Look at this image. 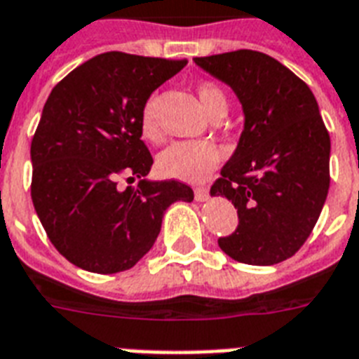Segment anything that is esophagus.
Wrapping results in <instances>:
<instances>
[{
	"label": "esophagus",
	"mask_w": 359,
	"mask_h": 359,
	"mask_svg": "<svg viewBox=\"0 0 359 359\" xmlns=\"http://www.w3.org/2000/svg\"><path fill=\"white\" fill-rule=\"evenodd\" d=\"M194 194H196L197 201H205L208 197V188L207 186H196V188H194Z\"/></svg>",
	"instance_id": "1"
}]
</instances>
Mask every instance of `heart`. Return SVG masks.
I'll list each match as a JSON object with an SVG mask.
<instances>
[{"instance_id": "b5f03b06", "label": "heart", "mask_w": 359, "mask_h": 359, "mask_svg": "<svg viewBox=\"0 0 359 359\" xmlns=\"http://www.w3.org/2000/svg\"><path fill=\"white\" fill-rule=\"evenodd\" d=\"M199 102L208 115L225 114L227 109V95L218 83L201 81L196 87ZM141 134L147 140L156 141L160 137L156 121V104L154 98H149L141 109ZM222 162V152L210 141H179L168 147L158 156V169L163 177L186 182H201L218 168Z\"/></svg>"}]
</instances>
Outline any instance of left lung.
I'll return each instance as SVG.
<instances>
[{
  "instance_id": "1",
  "label": "left lung",
  "mask_w": 359,
  "mask_h": 359,
  "mask_svg": "<svg viewBox=\"0 0 359 359\" xmlns=\"http://www.w3.org/2000/svg\"><path fill=\"white\" fill-rule=\"evenodd\" d=\"M233 87L244 108L235 154L210 188L236 208L219 248L238 262L270 266L309 238L330 188V134L304 80L266 53L236 50L194 57Z\"/></svg>"
}]
</instances>
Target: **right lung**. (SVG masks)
<instances>
[{"label":"right lung","mask_w":359,"mask_h":359,"mask_svg":"<svg viewBox=\"0 0 359 359\" xmlns=\"http://www.w3.org/2000/svg\"><path fill=\"white\" fill-rule=\"evenodd\" d=\"M186 59L106 52L67 74L48 97L31 141V199L61 255L95 273L124 272L151 250L165 208L194 199L179 180H140L152 156L141 109Z\"/></svg>","instance_id":"obj_1"}]
</instances>
